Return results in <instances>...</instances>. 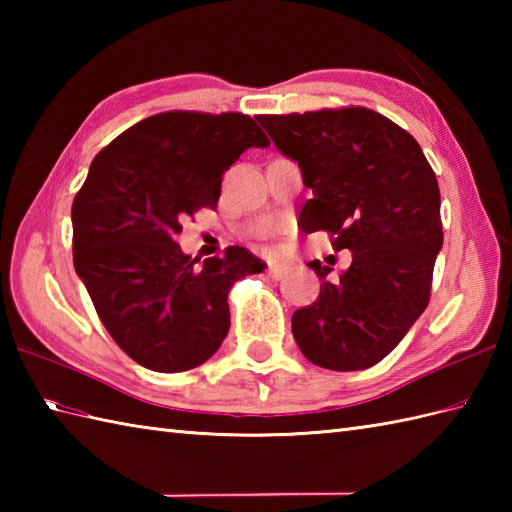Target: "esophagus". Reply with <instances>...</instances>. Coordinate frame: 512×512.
Instances as JSON below:
<instances>
[{
  "label": "esophagus",
  "mask_w": 512,
  "mask_h": 512,
  "mask_svg": "<svg viewBox=\"0 0 512 512\" xmlns=\"http://www.w3.org/2000/svg\"><path fill=\"white\" fill-rule=\"evenodd\" d=\"M288 270H290V266H288V264H281V262H268V275L273 277V279L286 277V275H288Z\"/></svg>",
  "instance_id": "1"
}]
</instances>
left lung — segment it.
<instances>
[{
    "label": "left lung",
    "mask_w": 512,
    "mask_h": 512,
    "mask_svg": "<svg viewBox=\"0 0 512 512\" xmlns=\"http://www.w3.org/2000/svg\"><path fill=\"white\" fill-rule=\"evenodd\" d=\"M281 154L299 162L312 200L301 220L352 250L339 277L314 259L321 279L312 306L292 314L310 363L356 372L394 350L429 303L442 248L440 189L420 145L367 107L257 116Z\"/></svg>",
    "instance_id": "left-lung-1"
}]
</instances>
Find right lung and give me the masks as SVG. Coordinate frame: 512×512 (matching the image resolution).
I'll list each match as a JSON object with an SVG mask.
<instances>
[{"instance_id":"add662e5","label":"right lung","mask_w":512,"mask_h":512,"mask_svg":"<svg viewBox=\"0 0 512 512\" xmlns=\"http://www.w3.org/2000/svg\"><path fill=\"white\" fill-rule=\"evenodd\" d=\"M250 116L165 112L114 138L72 202L74 270L118 347L154 372H187L231 328L228 290L266 264L242 246L198 266L176 242L180 220L215 209L222 176L248 147H268Z\"/></svg>"}]
</instances>
